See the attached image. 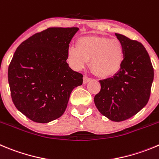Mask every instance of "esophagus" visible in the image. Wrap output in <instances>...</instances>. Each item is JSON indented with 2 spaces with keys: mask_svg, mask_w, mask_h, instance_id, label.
Wrapping results in <instances>:
<instances>
[{
  "mask_svg": "<svg viewBox=\"0 0 159 159\" xmlns=\"http://www.w3.org/2000/svg\"><path fill=\"white\" fill-rule=\"evenodd\" d=\"M90 80H91V78H89V77L87 76H84V84H87Z\"/></svg>",
  "mask_w": 159,
  "mask_h": 159,
  "instance_id": "obj_1",
  "label": "esophagus"
}]
</instances>
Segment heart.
I'll list each match as a JSON object with an SVG mask.
<instances>
[{
    "mask_svg": "<svg viewBox=\"0 0 159 159\" xmlns=\"http://www.w3.org/2000/svg\"><path fill=\"white\" fill-rule=\"evenodd\" d=\"M67 60L73 69L80 70L91 60V69L102 78H110L120 72L125 61V46L117 39L88 36L79 39L75 47L67 51Z\"/></svg>",
    "mask_w": 159,
    "mask_h": 159,
    "instance_id": "1",
    "label": "heart"
}]
</instances>
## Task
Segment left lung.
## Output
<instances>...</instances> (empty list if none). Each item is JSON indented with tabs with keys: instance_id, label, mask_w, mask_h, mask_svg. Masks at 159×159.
<instances>
[{
	"instance_id": "1",
	"label": "left lung",
	"mask_w": 159,
	"mask_h": 159,
	"mask_svg": "<svg viewBox=\"0 0 159 159\" xmlns=\"http://www.w3.org/2000/svg\"><path fill=\"white\" fill-rule=\"evenodd\" d=\"M125 46L120 72L100 80L101 90L94 101L98 111L113 121H123L140 111L148 102L154 68L146 49L139 42L115 34Z\"/></svg>"
}]
</instances>
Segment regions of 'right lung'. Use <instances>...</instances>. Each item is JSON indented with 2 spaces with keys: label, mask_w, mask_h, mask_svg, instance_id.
Masks as SVG:
<instances>
[{
  "label": "right lung",
  "mask_w": 159,
  "mask_h": 159,
  "mask_svg": "<svg viewBox=\"0 0 159 159\" xmlns=\"http://www.w3.org/2000/svg\"><path fill=\"white\" fill-rule=\"evenodd\" d=\"M78 27H49L21 43L8 70L13 103L38 123L56 120L65 111L83 75L69 68L67 51Z\"/></svg>",
  "instance_id": "1"
}]
</instances>
